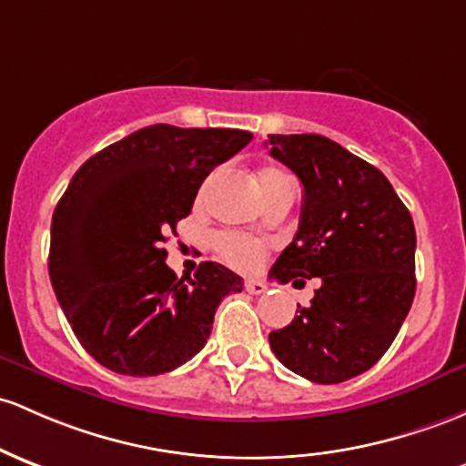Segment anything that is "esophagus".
Segmentation results:
<instances>
[{
  "instance_id": "obj_1",
  "label": "esophagus",
  "mask_w": 466,
  "mask_h": 466,
  "mask_svg": "<svg viewBox=\"0 0 466 466\" xmlns=\"http://www.w3.org/2000/svg\"><path fill=\"white\" fill-rule=\"evenodd\" d=\"M265 289H268V285H265L263 280H254V279L245 280V291H248V294L258 296V294H263Z\"/></svg>"
}]
</instances>
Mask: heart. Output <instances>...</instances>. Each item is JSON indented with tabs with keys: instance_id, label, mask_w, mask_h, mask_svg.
I'll return each instance as SVG.
<instances>
[{
	"instance_id": "b5f03b06",
	"label": "heart",
	"mask_w": 466,
	"mask_h": 466,
	"mask_svg": "<svg viewBox=\"0 0 466 466\" xmlns=\"http://www.w3.org/2000/svg\"><path fill=\"white\" fill-rule=\"evenodd\" d=\"M257 181L258 190L265 198L269 192H274L276 187L291 181V178L285 175L283 170H279V167H265V170L258 172ZM206 187L208 183L203 186L201 197L203 192H206ZM212 248L225 265L238 269V272H252V269H257L258 265L263 263L265 254H268V243L238 232H218L217 237L212 238Z\"/></svg>"
}]
</instances>
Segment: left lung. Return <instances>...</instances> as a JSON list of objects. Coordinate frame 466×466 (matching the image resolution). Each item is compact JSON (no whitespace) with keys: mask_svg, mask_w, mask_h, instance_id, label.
Wrapping results in <instances>:
<instances>
[{"mask_svg":"<svg viewBox=\"0 0 466 466\" xmlns=\"http://www.w3.org/2000/svg\"><path fill=\"white\" fill-rule=\"evenodd\" d=\"M268 146L305 190L299 232L269 274L320 279L269 347L294 374L336 385L374 367L400 331L416 294V229L387 177L336 141L269 135Z\"/></svg>","mask_w":466,"mask_h":466,"instance_id":"1","label":"left lung"}]
</instances>
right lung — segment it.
<instances>
[{
    "label": "right lung",
    "mask_w": 466,
    "mask_h": 466,
    "mask_svg": "<svg viewBox=\"0 0 466 466\" xmlns=\"http://www.w3.org/2000/svg\"><path fill=\"white\" fill-rule=\"evenodd\" d=\"M252 132L157 124L90 157L75 172L50 225L48 272L76 340L124 376H158L203 350L214 311L243 279L198 265L177 279L167 234L192 212L198 187Z\"/></svg>",
    "instance_id": "add662e5"
}]
</instances>
